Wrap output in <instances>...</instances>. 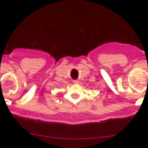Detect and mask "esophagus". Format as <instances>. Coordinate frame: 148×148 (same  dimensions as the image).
Instances as JSON below:
<instances>
[{
  "instance_id": "1",
  "label": "esophagus",
  "mask_w": 148,
  "mask_h": 148,
  "mask_svg": "<svg viewBox=\"0 0 148 148\" xmlns=\"http://www.w3.org/2000/svg\"><path fill=\"white\" fill-rule=\"evenodd\" d=\"M73 82H74V84H78L79 83V81H78V80H74V81H73Z\"/></svg>"
}]
</instances>
